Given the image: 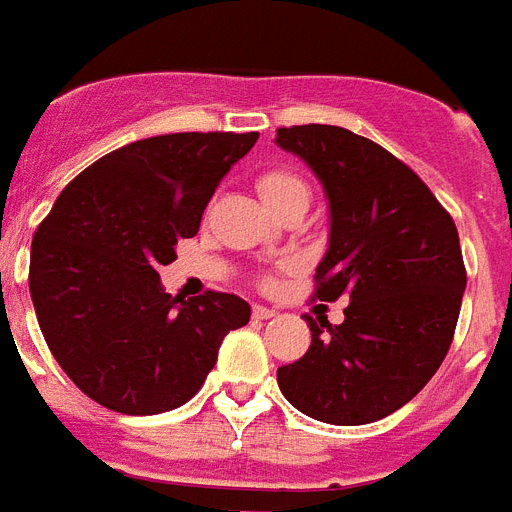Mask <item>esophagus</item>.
I'll return each instance as SVG.
<instances>
[{
	"label": "esophagus",
	"instance_id": "obj_1",
	"mask_svg": "<svg viewBox=\"0 0 512 512\" xmlns=\"http://www.w3.org/2000/svg\"><path fill=\"white\" fill-rule=\"evenodd\" d=\"M272 316H274L272 308L253 306V319H256V322H266V319H272Z\"/></svg>",
	"mask_w": 512,
	"mask_h": 512
}]
</instances>
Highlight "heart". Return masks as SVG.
Here are the masks:
<instances>
[{
	"label": "heart",
	"mask_w": 512,
	"mask_h": 512,
	"mask_svg": "<svg viewBox=\"0 0 512 512\" xmlns=\"http://www.w3.org/2000/svg\"><path fill=\"white\" fill-rule=\"evenodd\" d=\"M256 188L272 211H280L290 204H308L311 188L301 175L290 167H266L256 177Z\"/></svg>",
	"instance_id": "heart-1"
}]
</instances>
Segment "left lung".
<instances>
[{"label": "left lung", "instance_id": "8db88e82", "mask_svg": "<svg viewBox=\"0 0 512 512\" xmlns=\"http://www.w3.org/2000/svg\"><path fill=\"white\" fill-rule=\"evenodd\" d=\"M274 141L329 198L314 298L350 301L342 324L306 316L311 345L277 369V384L316 421L371 424L416 398L450 350L466 290L458 230L424 180L363 135L293 125Z\"/></svg>", "mask_w": 512, "mask_h": 512}]
</instances>
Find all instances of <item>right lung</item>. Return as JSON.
<instances>
[{
    "mask_svg": "<svg viewBox=\"0 0 512 512\" xmlns=\"http://www.w3.org/2000/svg\"><path fill=\"white\" fill-rule=\"evenodd\" d=\"M259 133H172L128 143L80 172L31 243L38 327L67 377L109 411L188 403L251 306L206 290L164 293L159 269L193 238L209 198Z\"/></svg>",
    "mask_w": 512,
    "mask_h": 512,
    "instance_id": "add662e5",
    "label": "right lung"
}]
</instances>
